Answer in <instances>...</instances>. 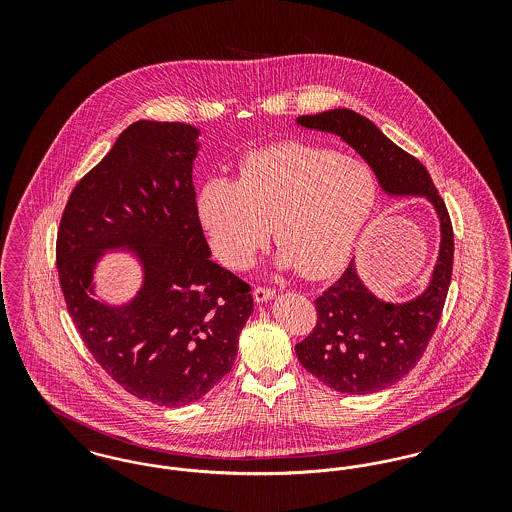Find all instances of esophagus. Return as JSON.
I'll list each match as a JSON object with an SVG mask.
<instances>
[{"label":"esophagus","instance_id":"esophagus-1","mask_svg":"<svg viewBox=\"0 0 512 512\" xmlns=\"http://www.w3.org/2000/svg\"><path fill=\"white\" fill-rule=\"evenodd\" d=\"M274 295H276L274 290H270V288H263V286H257V288L253 290V299H255L257 303H265V301H270Z\"/></svg>","mask_w":512,"mask_h":512}]
</instances>
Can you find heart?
<instances>
[{
	"mask_svg": "<svg viewBox=\"0 0 512 512\" xmlns=\"http://www.w3.org/2000/svg\"><path fill=\"white\" fill-rule=\"evenodd\" d=\"M376 199V176L363 161L290 142L249 153L236 182L209 180L197 207L224 265L247 267L274 224L278 265L326 278L353 253Z\"/></svg>",
	"mask_w": 512,
	"mask_h": 512,
	"instance_id": "1",
	"label": "heart"
}]
</instances>
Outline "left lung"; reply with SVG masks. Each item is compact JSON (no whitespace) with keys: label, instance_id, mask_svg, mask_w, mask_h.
Returning <instances> with one entry per match:
<instances>
[{"label":"left lung","instance_id":"1","mask_svg":"<svg viewBox=\"0 0 512 512\" xmlns=\"http://www.w3.org/2000/svg\"><path fill=\"white\" fill-rule=\"evenodd\" d=\"M297 124L338 136L365 159L384 194L424 197L438 215V261L422 292L403 303L380 299L351 261L340 280L317 297V326L295 345L299 363L332 390L355 395L386 390L413 370L438 328L453 270L449 213L424 165L363 115L330 109L297 117Z\"/></svg>","mask_w":512,"mask_h":512}]
</instances>
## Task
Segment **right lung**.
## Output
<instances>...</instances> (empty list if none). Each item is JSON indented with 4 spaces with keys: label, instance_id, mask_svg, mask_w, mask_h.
Segmentation results:
<instances>
[{
    "label": "right lung",
    "instance_id": "obj_1",
    "mask_svg": "<svg viewBox=\"0 0 512 512\" xmlns=\"http://www.w3.org/2000/svg\"><path fill=\"white\" fill-rule=\"evenodd\" d=\"M201 130L138 121L73 190L57 232V270L80 338L124 390L161 407L201 399L232 370L253 313L251 288L211 261L195 203ZM107 250L130 252L143 286L101 304L93 274Z\"/></svg>",
    "mask_w": 512,
    "mask_h": 512
}]
</instances>
